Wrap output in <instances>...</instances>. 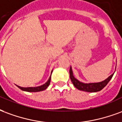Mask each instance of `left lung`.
Returning a JSON list of instances; mask_svg holds the SVG:
<instances>
[{
	"mask_svg": "<svg viewBox=\"0 0 122 122\" xmlns=\"http://www.w3.org/2000/svg\"><path fill=\"white\" fill-rule=\"evenodd\" d=\"M70 79H71L72 83L73 84L74 86L77 88L78 90H82V91L88 92H96L101 90L107 84H108V82L110 81V80L112 79L114 74L111 75V76H109L107 79H105L103 81L100 82H96V83H88V84L83 83V82H81L79 81L78 80L76 79L73 75L71 67H70Z\"/></svg>",
	"mask_w": 122,
	"mask_h": 122,
	"instance_id": "1",
	"label": "left lung"
}]
</instances>
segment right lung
<instances>
[{
  "label": "right lung",
  "mask_w": 122,
  "mask_h": 122,
  "mask_svg": "<svg viewBox=\"0 0 122 122\" xmlns=\"http://www.w3.org/2000/svg\"><path fill=\"white\" fill-rule=\"evenodd\" d=\"M52 71H51V73H52ZM50 82H51V77H49V79L47 81V82L45 83V84L42 85V86H38V87H28V88H23V87H21V86H18V88H19L20 89L23 90V91L26 92H40L43 91L45 90L48 86L50 84Z\"/></svg>",
  "instance_id": "right-lung-1"
}]
</instances>
